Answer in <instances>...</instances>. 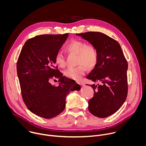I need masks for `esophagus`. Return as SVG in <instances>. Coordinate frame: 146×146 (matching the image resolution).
<instances>
[{
	"label": "esophagus",
	"instance_id": "esophagus-1",
	"mask_svg": "<svg viewBox=\"0 0 146 146\" xmlns=\"http://www.w3.org/2000/svg\"><path fill=\"white\" fill-rule=\"evenodd\" d=\"M77 83H78V84H80V86H83L82 82H80V81H77Z\"/></svg>",
	"mask_w": 146,
	"mask_h": 146
}]
</instances>
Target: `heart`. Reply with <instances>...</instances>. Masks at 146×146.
Instances as JSON below:
<instances>
[{
  "label": "heart",
  "instance_id": "b5f03b06",
  "mask_svg": "<svg viewBox=\"0 0 146 146\" xmlns=\"http://www.w3.org/2000/svg\"><path fill=\"white\" fill-rule=\"evenodd\" d=\"M67 52L77 55L75 68H69L64 71L65 76L71 79L79 80L84 76L86 72V68L92 69L98 61V54L95 48L84 41L80 40H72L65 47ZM55 64L60 68H64L66 65L65 56L61 51H58L55 55Z\"/></svg>",
  "mask_w": 146,
  "mask_h": 146
}]
</instances>
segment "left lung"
Listing matches in <instances>:
<instances>
[{
	"label": "left lung",
	"instance_id": "1",
	"mask_svg": "<svg viewBox=\"0 0 146 146\" xmlns=\"http://www.w3.org/2000/svg\"><path fill=\"white\" fill-rule=\"evenodd\" d=\"M96 49L97 63L87 77L98 85L91 86L94 97L88 101V110L99 118L108 117L119 110L128 94V62L119 44L106 35L98 32L77 33Z\"/></svg>",
	"mask_w": 146,
	"mask_h": 146
}]
</instances>
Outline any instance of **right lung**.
<instances>
[{
	"label": "right lung",
	"instance_id": "1",
	"mask_svg": "<svg viewBox=\"0 0 146 146\" xmlns=\"http://www.w3.org/2000/svg\"><path fill=\"white\" fill-rule=\"evenodd\" d=\"M68 35H43L29 38L17 60V72L24 102L32 113L44 118L50 119L61 113L65 108L67 95L80 89L78 84L63 76L55 66V55ZM55 78L60 81L58 86L50 83Z\"/></svg>",
	"mask_w": 146,
	"mask_h": 146
}]
</instances>
